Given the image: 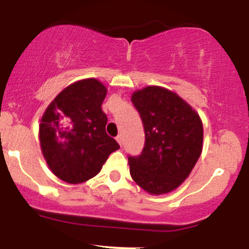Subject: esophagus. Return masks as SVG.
I'll return each mask as SVG.
<instances>
[{
  "instance_id": "34e87169",
  "label": "esophagus",
  "mask_w": 249,
  "mask_h": 249,
  "mask_svg": "<svg viewBox=\"0 0 249 249\" xmlns=\"http://www.w3.org/2000/svg\"><path fill=\"white\" fill-rule=\"evenodd\" d=\"M116 141H117V142H118V144H119V145H121V146H122V144H123V137L121 136V134H119V136H117Z\"/></svg>"
}]
</instances>
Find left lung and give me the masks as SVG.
<instances>
[{
	"label": "left lung",
	"mask_w": 249,
	"mask_h": 249,
	"mask_svg": "<svg viewBox=\"0 0 249 249\" xmlns=\"http://www.w3.org/2000/svg\"><path fill=\"white\" fill-rule=\"evenodd\" d=\"M131 101L145 131L142 154L128 157L131 177L152 196L172 192L188 178L201 154V119L181 97L157 85L134 91Z\"/></svg>",
	"instance_id": "left-lung-1"
}]
</instances>
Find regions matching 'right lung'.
<instances>
[{
    "mask_svg": "<svg viewBox=\"0 0 249 249\" xmlns=\"http://www.w3.org/2000/svg\"><path fill=\"white\" fill-rule=\"evenodd\" d=\"M107 89L96 78L77 81L48 105L39 124V144L48 166L68 184H81L101 172L119 148L105 131L102 104Z\"/></svg>",
    "mask_w": 249,
    "mask_h": 249,
    "instance_id": "right-lung-1",
    "label": "right lung"
}]
</instances>
